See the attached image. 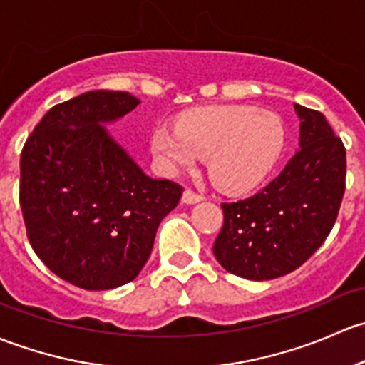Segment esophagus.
Segmentation results:
<instances>
[{
	"mask_svg": "<svg viewBox=\"0 0 365 365\" xmlns=\"http://www.w3.org/2000/svg\"><path fill=\"white\" fill-rule=\"evenodd\" d=\"M200 200H204V197H202V195L195 193L193 190H184V193H182V204L191 205V204H197V202H200Z\"/></svg>",
	"mask_w": 365,
	"mask_h": 365,
	"instance_id": "obj_1",
	"label": "esophagus"
}]
</instances>
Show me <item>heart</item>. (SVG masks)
<instances>
[{
    "label": "heart",
    "instance_id": "b5f03b06",
    "mask_svg": "<svg viewBox=\"0 0 365 365\" xmlns=\"http://www.w3.org/2000/svg\"><path fill=\"white\" fill-rule=\"evenodd\" d=\"M283 125L272 112L221 105L182 115L175 130L156 128L149 148L167 174H178L207 156L212 182L223 191L240 193L264 181L283 151Z\"/></svg>",
    "mask_w": 365,
    "mask_h": 365
}]
</instances>
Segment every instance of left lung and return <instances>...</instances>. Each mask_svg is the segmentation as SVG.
Returning <instances> with one entry per match:
<instances>
[{
	"instance_id": "obj_1",
	"label": "left lung",
	"mask_w": 365,
	"mask_h": 365,
	"mask_svg": "<svg viewBox=\"0 0 365 365\" xmlns=\"http://www.w3.org/2000/svg\"><path fill=\"white\" fill-rule=\"evenodd\" d=\"M299 151L279 175L246 200L221 204L212 253L235 276L269 281L299 269L332 230L344 195L346 151L325 115L294 103Z\"/></svg>"
}]
</instances>
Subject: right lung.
<instances>
[{
    "label": "right lung",
    "mask_w": 365,
    "mask_h": 365,
    "mask_svg": "<svg viewBox=\"0 0 365 365\" xmlns=\"http://www.w3.org/2000/svg\"><path fill=\"white\" fill-rule=\"evenodd\" d=\"M138 103L125 91L82 93L52 107L22 149L29 242L56 276L84 290L133 281L181 200L179 184L149 178L105 128Z\"/></svg>",
    "instance_id": "obj_1"
}]
</instances>
